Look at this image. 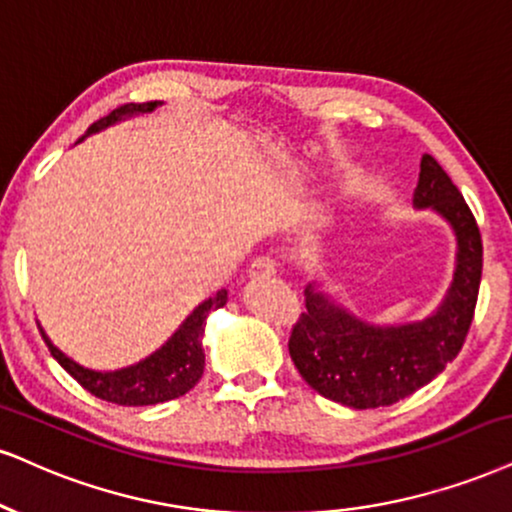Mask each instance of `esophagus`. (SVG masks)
Returning a JSON list of instances; mask_svg holds the SVG:
<instances>
[{
  "label": "esophagus",
  "mask_w": 512,
  "mask_h": 512,
  "mask_svg": "<svg viewBox=\"0 0 512 512\" xmlns=\"http://www.w3.org/2000/svg\"><path fill=\"white\" fill-rule=\"evenodd\" d=\"M249 273L258 277V275H275L277 273V261L273 256H256L254 263H251Z\"/></svg>",
  "instance_id": "esophagus-1"
}]
</instances>
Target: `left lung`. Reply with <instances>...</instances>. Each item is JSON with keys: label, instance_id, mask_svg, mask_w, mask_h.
I'll list each match as a JSON object with an SVG mask.
<instances>
[{"label": "left lung", "instance_id": "left-lung-1", "mask_svg": "<svg viewBox=\"0 0 512 512\" xmlns=\"http://www.w3.org/2000/svg\"><path fill=\"white\" fill-rule=\"evenodd\" d=\"M418 208L432 206L458 237L453 285L439 311L422 323L377 327L358 320L323 294L306 287V311L292 325L289 356L325 399L349 408H380L432 382L463 349L475 318L482 280V235L470 206L446 170L422 156Z\"/></svg>", "mask_w": 512, "mask_h": 512}]
</instances>
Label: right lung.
<instances>
[{
    "mask_svg": "<svg viewBox=\"0 0 512 512\" xmlns=\"http://www.w3.org/2000/svg\"><path fill=\"white\" fill-rule=\"evenodd\" d=\"M159 102H144V104H123L113 109L109 116L99 118L87 128L80 140H85L92 132H99L109 128L111 123L121 121L132 113H147L154 111ZM227 301V292L220 289L216 296L206 299L204 304L194 308L192 315L180 325V330L161 346L159 351L151 353L137 365L130 368L116 370V372H97L87 370L78 365L71 358H66L56 346L49 342L47 334L42 332L44 344L49 346V353L59 361V365L82 389L90 391L97 399L118 403V406H154V403H163L178 396L187 394L204 375V349H201V334H204V325L208 313L223 308Z\"/></svg>",
    "mask_w": 512,
    "mask_h": 512,
    "instance_id": "right-lung-1",
    "label": "right lung"
}]
</instances>
